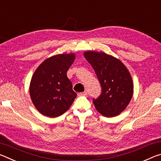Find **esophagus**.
<instances>
[{
    "mask_svg": "<svg viewBox=\"0 0 161 161\" xmlns=\"http://www.w3.org/2000/svg\"><path fill=\"white\" fill-rule=\"evenodd\" d=\"M86 92H80V93H79V96H85V95H86Z\"/></svg>",
    "mask_w": 161,
    "mask_h": 161,
    "instance_id": "1",
    "label": "esophagus"
}]
</instances>
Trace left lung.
<instances>
[{"mask_svg":"<svg viewBox=\"0 0 161 161\" xmlns=\"http://www.w3.org/2000/svg\"><path fill=\"white\" fill-rule=\"evenodd\" d=\"M84 56L95 71L102 86V94L93 103L106 117L118 116L130 103L133 83L129 69L120 59L103 52L86 51Z\"/></svg>","mask_w":161,"mask_h":161,"instance_id":"8db88e82","label":"left lung"}]
</instances>
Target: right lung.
<instances>
[{
  "instance_id": "right-lung-1",
  "label": "right lung",
  "mask_w": 161,
  "mask_h": 161,
  "mask_svg": "<svg viewBox=\"0 0 161 161\" xmlns=\"http://www.w3.org/2000/svg\"><path fill=\"white\" fill-rule=\"evenodd\" d=\"M75 59V53L52 56L43 61L32 75L30 95L32 103L42 115L50 118L61 116L77 97L67 76Z\"/></svg>"
}]
</instances>
